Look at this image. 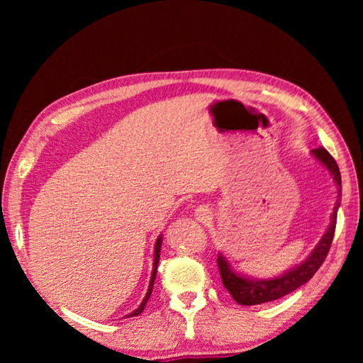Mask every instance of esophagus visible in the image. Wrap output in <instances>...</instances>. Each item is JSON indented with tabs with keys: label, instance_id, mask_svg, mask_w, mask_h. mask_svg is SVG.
Segmentation results:
<instances>
[{
	"label": "esophagus",
	"instance_id": "34e87169",
	"mask_svg": "<svg viewBox=\"0 0 363 363\" xmlns=\"http://www.w3.org/2000/svg\"><path fill=\"white\" fill-rule=\"evenodd\" d=\"M195 219L199 220V223H206V220H210V219H211L210 208L200 205V206L195 210Z\"/></svg>",
	"mask_w": 363,
	"mask_h": 363
}]
</instances>
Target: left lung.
<instances>
[{"mask_svg": "<svg viewBox=\"0 0 363 363\" xmlns=\"http://www.w3.org/2000/svg\"><path fill=\"white\" fill-rule=\"evenodd\" d=\"M315 158H318V162H322L325 167H327L331 174H333L335 181L337 184V203L335 206V211L331 214V224L328 227V230L325 235L322 237V240L318 242L317 248L314 250L307 261H304L301 266L294 267L290 272H286L281 275L279 279H272V280H250L240 277V275H235L229 269V262H227L223 256L219 255L218 257V269H219V275L220 280H223V285L225 286V290L230 293V296L233 301L242 306H256V304H262V303H269V301H275L284 298L285 294L291 293L299 288L301 285H304L306 281H309L314 274L325 261V257L328 256V251L331 247V242H333L335 237V229H336V211L337 206H340V196H341V173L340 168H337V163L335 162V158L330 155L327 149L323 147H317L315 150H312Z\"/></svg>", "mask_w": 363, "mask_h": 363, "instance_id": "obj_1", "label": "left lung"}]
</instances>
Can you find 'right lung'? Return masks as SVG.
<instances>
[{"label":"right lung","mask_w":363,"mask_h":363,"mask_svg":"<svg viewBox=\"0 0 363 363\" xmlns=\"http://www.w3.org/2000/svg\"><path fill=\"white\" fill-rule=\"evenodd\" d=\"M160 248H162V237L158 238L157 240V243H155V259H153V270H152V279H150V285H149V291H147V294H145V298H144V301H143V304H140L136 311L133 312V314H130L128 317H136V315H139L140 312L144 311V307H145V304H147V301H149V298H150V294H152V288H153V280H155V277H157V267H158V261H160Z\"/></svg>","instance_id":"add662e5"}]
</instances>
